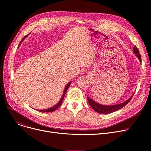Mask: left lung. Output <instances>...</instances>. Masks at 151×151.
<instances>
[{
  "label": "left lung",
  "mask_w": 151,
  "mask_h": 151,
  "mask_svg": "<svg viewBox=\"0 0 151 151\" xmlns=\"http://www.w3.org/2000/svg\"><path fill=\"white\" fill-rule=\"evenodd\" d=\"M133 52L134 54H136L137 58L139 59V61L141 62V55L139 52L138 49L137 48V47L136 46H134L133 47ZM133 96L129 99L125 101L123 103H121V104H117V105H101L99 104V103H97L96 101H95L92 99H90L89 97H88V101L89 102V105L92 107V108L96 111L98 113H101V114H109L113 113L117 110L120 109L122 108L124 106H125L127 104H128L130 102V100Z\"/></svg>",
  "instance_id": "8db88e82"
}]
</instances>
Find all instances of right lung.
I'll use <instances>...</instances> for the list:
<instances>
[{
	"label": "right lung",
	"instance_id": "right-lung-1",
	"mask_svg": "<svg viewBox=\"0 0 151 151\" xmlns=\"http://www.w3.org/2000/svg\"><path fill=\"white\" fill-rule=\"evenodd\" d=\"M27 36V35H26L22 39V40L21 41V42H20V43H19V46L20 45V44H21V43L24 40V38L26 37ZM19 46H18V47H19ZM70 84H71V82H70V83H68L67 84V86H65V89H64V91H63V95H62V98H61V99L59 100V101L58 103V104L55 105H54V106H52V107H51V108H48V109H40V110H37V111H40V112H43V113H47V112H52V111H55V110H56L60 105H61V104H62V101H63V99H64V97H65V93H66V92H67V90H68V88H69V86H70Z\"/></svg>",
	"mask_w": 151,
	"mask_h": 151
}]
</instances>
